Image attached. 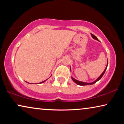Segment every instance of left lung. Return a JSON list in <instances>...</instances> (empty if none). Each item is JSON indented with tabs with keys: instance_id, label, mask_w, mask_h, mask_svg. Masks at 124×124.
Returning a JSON list of instances; mask_svg holds the SVG:
<instances>
[{
	"instance_id": "1",
	"label": "left lung",
	"mask_w": 124,
	"mask_h": 124,
	"mask_svg": "<svg viewBox=\"0 0 124 124\" xmlns=\"http://www.w3.org/2000/svg\"><path fill=\"white\" fill-rule=\"evenodd\" d=\"M91 36H92V37L94 39H96V40H98V39L96 38V37H95V35H94V34H91ZM107 66H108V62H107V67H106V69H104V72H103L102 73H101V76H99V77L97 79H96L95 81H94V82H91V83H86V82H81V81H78V80H77V79H74V78H73L72 77V80L74 81V82L76 83V84H77V85H81V86H85V85H93V84H95V83H96V82H97V81H98L99 80H100V79H101V78L102 77V76L104 75V73H105V72H106V69H107ZM70 70H71V69H70Z\"/></svg>"
}]
</instances>
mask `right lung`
Returning <instances> with one entry per match:
<instances>
[{
    "label": "right lung",
    "instance_id": "right-lung-1",
    "mask_svg": "<svg viewBox=\"0 0 124 124\" xmlns=\"http://www.w3.org/2000/svg\"><path fill=\"white\" fill-rule=\"evenodd\" d=\"M45 81H46V80H45ZM45 81H43V82H40V83H39V84H42V83H43V82H45Z\"/></svg>",
    "mask_w": 124,
    "mask_h": 124
}]
</instances>
